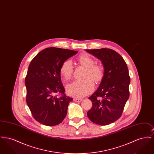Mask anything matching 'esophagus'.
<instances>
[{
	"label": "esophagus",
	"mask_w": 154,
	"mask_h": 154,
	"mask_svg": "<svg viewBox=\"0 0 154 154\" xmlns=\"http://www.w3.org/2000/svg\"><path fill=\"white\" fill-rule=\"evenodd\" d=\"M73 100L74 102H80L82 101V99H79V98H74V99H73Z\"/></svg>",
	"instance_id": "esophagus-1"
}]
</instances>
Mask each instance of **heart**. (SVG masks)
Listing matches in <instances>:
<instances>
[{
  "instance_id": "obj_1",
  "label": "heart",
  "mask_w": 154,
  "mask_h": 154,
  "mask_svg": "<svg viewBox=\"0 0 154 154\" xmlns=\"http://www.w3.org/2000/svg\"><path fill=\"white\" fill-rule=\"evenodd\" d=\"M79 63L86 68L84 76V80L74 81L66 86L67 94L69 96L75 97H81L91 93L94 89L93 80L98 82L102 80V70L100 66L94 65V61L91 57L86 55H82L78 58ZM73 66L70 60L65 61L60 67V73L65 79H70L73 74Z\"/></svg>"
}]
</instances>
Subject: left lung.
Masks as SVG:
<instances>
[{"label":"left lung","instance_id":"left-lung-1","mask_svg":"<svg viewBox=\"0 0 154 154\" xmlns=\"http://www.w3.org/2000/svg\"><path fill=\"white\" fill-rule=\"evenodd\" d=\"M100 59L104 73L99 88L89 97L92 102L87 112L96 124L107 125L118 120L129 97L130 77L124 59L117 52L109 49L85 50Z\"/></svg>","mask_w":154,"mask_h":154}]
</instances>
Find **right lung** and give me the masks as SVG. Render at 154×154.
<instances>
[{"label": "right lung", "instance_id": "obj_1", "mask_svg": "<svg viewBox=\"0 0 154 154\" xmlns=\"http://www.w3.org/2000/svg\"><path fill=\"white\" fill-rule=\"evenodd\" d=\"M77 52L50 47L38 53L31 61L25 80L26 100L33 117L39 123L55 126L66 117L68 105L73 99L64 94L60 67ZM57 93L63 95L58 97Z\"/></svg>", "mask_w": 154, "mask_h": 154}]
</instances>
